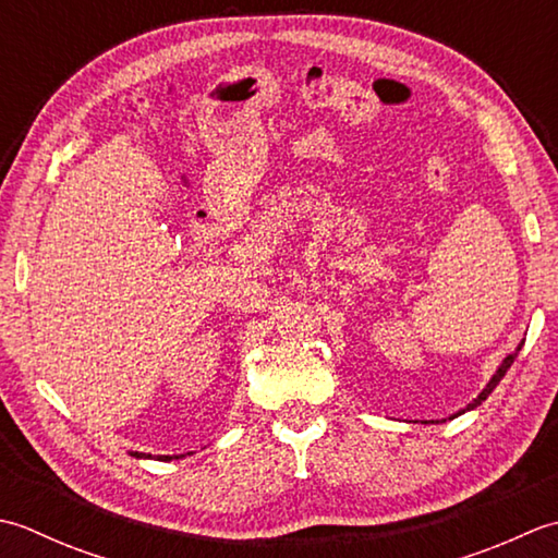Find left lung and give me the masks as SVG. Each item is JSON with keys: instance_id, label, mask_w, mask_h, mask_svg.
I'll return each instance as SVG.
<instances>
[{"instance_id": "8db88e82", "label": "left lung", "mask_w": 558, "mask_h": 558, "mask_svg": "<svg viewBox=\"0 0 558 558\" xmlns=\"http://www.w3.org/2000/svg\"><path fill=\"white\" fill-rule=\"evenodd\" d=\"M522 344H525V342H520V344H518V349L513 351V354H508V356L504 359V363H501V366H498V371L494 373V378L486 383V388H484V390H482L480 395H476V400H472V402L468 404V409H462V412H458V414H454V416H460V414H464V412H470V409H476V407H480V404H482V402L486 400V397H488V395H492V392H494V388H496V385H498V383H501V378H504V375L508 373V368H510V366H513V361H515V356H518V351H520V347H522Z\"/></svg>"}]
</instances>
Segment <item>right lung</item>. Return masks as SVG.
Instances as JSON below:
<instances>
[{"label":"right lung","mask_w":558,"mask_h":558,"mask_svg":"<svg viewBox=\"0 0 558 558\" xmlns=\"http://www.w3.org/2000/svg\"><path fill=\"white\" fill-rule=\"evenodd\" d=\"M130 454L132 458H151V454H146V452H130ZM173 458L178 460V458H185V454H173ZM173 458H170V454H158V460H173Z\"/></svg>","instance_id":"obj_1"}]
</instances>
